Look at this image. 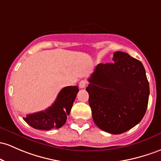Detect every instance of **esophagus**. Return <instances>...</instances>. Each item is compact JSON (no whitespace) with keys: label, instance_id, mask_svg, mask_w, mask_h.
Here are the masks:
<instances>
[{"label":"esophagus","instance_id":"esophagus-1","mask_svg":"<svg viewBox=\"0 0 161 161\" xmlns=\"http://www.w3.org/2000/svg\"><path fill=\"white\" fill-rule=\"evenodd\" d=\"M88 82L86 80V79H83V80L81 81L80 82H79V87L81 88V89H82V88H85L86 86V85H87Z\"/></svg>","mask_w":161,"mask_h":161}]
</instances>
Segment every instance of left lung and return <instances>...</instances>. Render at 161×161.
I'll use <instances>...</instances> for the list:
<instances>
[{"instance_id": "obj_1", "label": "left lung", "mask_w": 161, "mask_h": 161, "mask_svg": "<svg viewBox=\"0 0 161 161\" xmlns=\"http://www.w3.org/2000/svg\"><path fill=\"white\" fill-rule=\"evenodd\" d=\"M89 82V103L100 129L119 135L142 120L150 88L141 62L126 53L115 52L112 63L95 67Z\"/></svg>"}]
</instances>
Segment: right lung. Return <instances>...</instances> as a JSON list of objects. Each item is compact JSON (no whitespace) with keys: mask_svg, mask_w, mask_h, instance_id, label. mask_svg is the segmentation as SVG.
<instances>
[{"mask_svg":"<svg viewBox=\"0 0 161 161\" xmlns=\"http://www.w3.org/2000/svg\"><path fill=\"white\" fill-rule=\"evenodd\" d=\"M78 92L79 88L76 86L63 88L50 107L45 111L27 114L24 120L36 129L48 130L61 128L65 125L67 116L70 114Z\"/></svg>","mask_w":161,"mask_h":161,"instance_id":"obj_1","label":"right lung"}]
</instances>
